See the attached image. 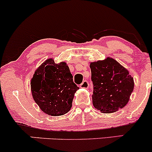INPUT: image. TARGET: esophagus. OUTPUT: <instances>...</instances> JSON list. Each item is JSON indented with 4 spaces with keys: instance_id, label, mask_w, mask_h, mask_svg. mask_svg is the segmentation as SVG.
<instances>
[{
    "instance_id": "34e87169",
    "label": "esophagus",
    "mask_w": 152,
    "mask_h": 152,
    "mask_svg": "<svg viewBox=\"0 0 152 152\" xmlns=\"http://www.w3.org/2000/svg\"><path fill=\"white\" fill-rule=\"evenodd\" d=\"M80 87L82 88H88L89 87V83H88V82L87 81H83L80 84Z\"/></svg>"
}]
</instances>
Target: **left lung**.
<instances>
[{
  "label": "left lung",
  "instance_id": "left-lung-1",
  "mask_svg": "<svg viewBox=\"0 0 152 152\" xmlns=\"http://www.w3.org/2000/svg\"><path fill=\"white\" fill-rule=\"evenodd\" d=\"M90 68L95 109L109 114L124 107L134 86L129 71L111 58L91 63Z\"/></svg>",
  "mask_w": 152,
  "mask_h": 152
}]
</instances>
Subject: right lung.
Instances as JSON below:
<instances>
[{
  "label": "right lung",
  "mask_w": 152,
  "mask_h": 152,
  "mask_svg": "<svg viewBox=\"0 0 152 152\" xmlns=\"http://www.w3.org/2000/svg\"><path fill=\"white\" fill-rule=\"evenodd\" d=\"M31 86L33 98L41 109L55 116L69 111L75 92L79 88L73 81L67 64H56L51 58L35 71Z\"/></svg>",
  "instance_id": "add662e5"
}]
</instances>
